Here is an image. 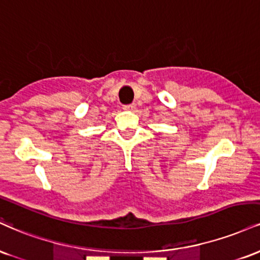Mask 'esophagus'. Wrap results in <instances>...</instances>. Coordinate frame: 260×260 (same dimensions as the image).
I'll return each instance as SVG.
<instances>
[{
  "label": "esophagus",
  "mask_w": 260,
  "mask_h": 260,
  "mask_svg": "<svg viewBox=\"0 0 260 260\" xmlns=\"http://www.w3.org/2000/svg\"><path fill=\"white\" fill-rule=\"evenodd\" d=\"M135 108H136V106L134 105V103H133V105H126V106L123 107L124 111H134Z\"/></svg>",
  "instance_id": "1"
}]
</instances>
